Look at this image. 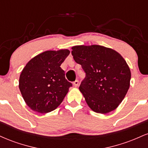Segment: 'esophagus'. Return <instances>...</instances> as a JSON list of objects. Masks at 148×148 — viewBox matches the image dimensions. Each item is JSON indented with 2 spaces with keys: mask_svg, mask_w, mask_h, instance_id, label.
<instances>
[{
  "mask_svg": "<svg viewBox=\"0 0 148 148\" xmlns=\"http://www.w3.org/2000/svg\"><path fill=\"white\" fill-rule=\"evenodd\" d=\"M73 85H74V87H77L78 85H79V81H78V80H76V81H74V83H73Z\"/></svg>",
  "mask_w": 148,
  "mask_h": 148,
  "instance_id": "1",
  "label": "esophagus"
}]
</instances>
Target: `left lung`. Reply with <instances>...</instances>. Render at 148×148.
Masks as SVG:
<instances>
[{
    "instance_id": "1",
    "label": "left lung",
    "mask_w": 148,
    "mask_h": 148,
    "mask_svg": "<svg viewBox=\"0 0 148 148\" xmlns=\"http://www.w3.org/2000/svg\"><path fill=\"white\" fill-rule=\"evenodd\" d=\"M72 54L86 77L79 90L93 111L109 113L119 106L130 85L131 72L126 61L113 49L99 45L75 46Z\"/></svg>"
}]
</instances>
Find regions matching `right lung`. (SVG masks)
I'll list each match as a JSON object with an SVG mask.
<instances>
[{
  "label": "right lung",
  "instance_id": "1",
  "mask_svg": "<svg viewBox=\"0 0 148 148\" xmlns=\"http://www.w3.org/2000/svg\"><path fill=\"white\" fill-rule=\"evenodd\" d=\"M69 53L67 49L47 51L32 58L23 69L18 87L33 111L47 113L62 103L72 86L60 67Z\"/></svg>",
  "mask_w": 148,
  "mask_h": 148
}]
</instances>
